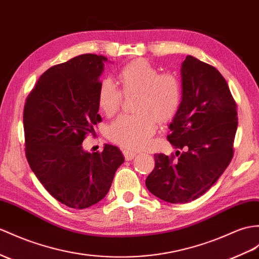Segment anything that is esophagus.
I'll use <instances>...</instances> for the list:
<instances>
[{
	"label": "esophagus",
	"mask_w": 259,
	"mask_h": 259,
	"mask_svg": "<svg viewBox=\"0 0 259 259\" xmlns=\"http://www.w3.org/2000/svg\"><path fill=\"white\" fill-rule=\"evenodd\" d=\"M123 154H124V157L126 160H133L137 155L136 153H132V151H130V150H123Z\"/></svg>",
	"instance_id": "1"
}]
</instances>
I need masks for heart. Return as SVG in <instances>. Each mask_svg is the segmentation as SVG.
<instances>
[{
  "instance_id": "heart-1",
  "label": "heart",
  "mask_w": 259,
  "mask_h": 259,
  "mask_svg": "<svg viewBox=\"0 0 259 259\" xmlns=\"http://www.w3.org/2000/svg\"><path fill=\"white\" fill-rule=\"evenodd\" d=\"M118 82L125 94L137 93L133 115H122L108 131L110 140L127 149H141L148 144L156 131V119L167 123L180 109L181 82L172 73H160L159 69L145 59L128 62L118 73ZM98 105L105 115L112 116L122 104L121 90L111 80L101 81Z\"/></svg>"
}]
</instances>
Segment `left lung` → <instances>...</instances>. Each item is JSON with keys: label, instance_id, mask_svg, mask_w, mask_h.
I'll use <instances>...</instances> for the list:
<instances>
[{"label": "left lung", "instance_id": "8db88e82", "mask_svg": "<svg viewBox=\"0 0 259 259\" xmlns=\"http://www.w3.org/2000/svg\"><path fill=\"white\" fill-rule=\"evenodd\" d=\"M182 102L167 138L175 157L155 154L148 190L169 203H188L215 184L233 157L237 130L236 103L223 75L187 56L181 66Z\"/></svg>", "mask_w": 259, "mask_h": 259}]
</instances>
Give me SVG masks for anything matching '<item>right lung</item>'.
Segmentation results:
<instances>
[{
    "label": "right lung",
    "instance_id": "obj_1",
    "mask_svg": "<svg viewBox=\"0 0 259 259\" xmlns=\"http://www.w3.org/2000/svg\"><path fill=\"white\" fill-rule=\"evenodd\" d=\"M104 56L84 54L54 66L37 81L24 106L25 151L46 190L72 209H85L108 194L124 157L116 146L102 153L82 147L101 121L98 88Z\"/></svg>",
    "mask_w": 259,
    "mask_h": 259
}]
</instances>
